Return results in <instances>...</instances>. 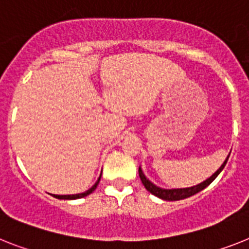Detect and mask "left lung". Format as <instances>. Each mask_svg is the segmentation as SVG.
Masks as SVG:
<instances>
[{
  "label": "left lung",
  "instance_id": "obj_1",
  "mask_svg": "<svg viewBox=\"0 0 249 249\" xmlns=\"http://www.w3.org/2000/svg\"><path fill=\"white\" fill-rule=\"evenodd\" d=\"M229 156H231V154H229ZM229 156L227 157V160L223 162V164L219 167V170L216 171V172L213 173L212 176L209 177V178H206L204 182L199 183V185L196 186H191V187H185V189H162L160 186H157L154 185L153 182H150L149 179L145 177V175L143 173L141 167H139V177H141L142 183L144 185V187H145L152 195L157 196V197H160V199L162 200H166V201H177V200H182L186 199V197H190V196L195 195L197 192L202 191L205 187H208V186L218 177L219 173L223 171V168H224L225 164H227Z\"/></svg>",
  "mask_w": 249,
  "mask_h": 249
}]
</instances>
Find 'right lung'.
<instances>
[{
    "instance_id": "obj_1",
    "label": "right lung",
    "mask_w": 249,
    "mask_h": 249,
    "mask_svg": "<svg viewBox=\"0 0 249 249\" xmlns=\"http://www.w3.org/2000/svg\"><path fill=\"white\" fill-rule=\"evenodd\" d=\"M100 179H101V175H100L99 179L96 181L95 185L91 187V189H89L87 191L85 192H81V194H74V195H53L55 199H60V200H76V199H82V197H85V196L89 195V194H92L93 191H95V189L97 187V185H99Z\"/></svg>"
}]
</instances>
